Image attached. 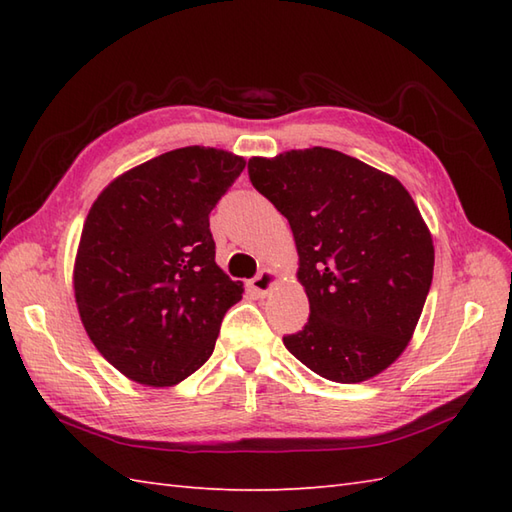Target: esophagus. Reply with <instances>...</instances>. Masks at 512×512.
Wrapping results in <instances>:
<instances>
[{
  "instance_id": "obj_1",
  "label": "esophagus",
  "mask_w": 512,
  "mask_h": 512,
  "mask_svg": "<svg viewBox=\"0 0 512 512\" xmlns=\"http://www.w3.org/2000/svg\"><path fill=\"white\" fill-rule=\"evenodd\" d=\"M277 270H270V268H266V270H262V273H259L253 281H250V286H253V290L257 292V295H268L270 290H273V286L277 284Z\"/></svg>"
}]
</instances>
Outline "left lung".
Listing matches in <instances>:
<instances>
[{
	"label": "left lung",
	"instance_id": "obj_1",
	"mask_svg": "<svg viewBox=\"0 0 512 512\" xmlns=\"http://www.w3.org/2000/svg\"><path fill=\"white\" fill-rule=\"evenodd\" d=\"M253 187L286 217L310 319L284 336L292 356L334 383H363L405 352L433 279V239L385 171L328 147L250 158Z\"/></svg>",
	"mask_w": 512,
	"mask_h": 512
}]
</instances>
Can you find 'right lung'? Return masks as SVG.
Instances as JSON below:
<instances>
[{
    "instance_id": "add662e5",
    "label": "right lung",
    "mask_w": 512,
    "mask_h": 512,
    "mask_svg": "<svg viewBox=\"0 0 512 512\" xmlns=\"http://www.w3.org/2000/svg\"><path fill=\"white\" fill-rule=\"evenodd\" d=\"M244 167L224 149H173L114 178L85 217L76 308L96 350L134 383L191 376L242 299V281L215 264L209 213Z\"/></svg>"
}]
</instances>
